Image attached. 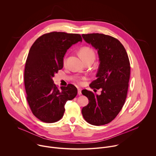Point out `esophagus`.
<instances>
[{"label":"esophagus","mask_w":156,"mask_h":156,"mask_svg":"<svg viewBox=\"0 0 156 156\" xmlns=\"http://www.w3.org/2000/svg\"><path fill=\"white\" fill-rule=\"evenodd\" d=\"M78 95H81V89L78 87Z\"/></svg>","instance_id":"34e87169"}]
</instances>
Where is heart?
Here are the masks:
<instances>
[{
  "label": "heart",
  "mask_w": 156,
  "mask_h": 156,
  "mask_svg": "<svg viewBox=\"0 0 156 156\" xmlns=\"http://www.w3.org/2000/svg\"><path fill=\"white\" fill-rule=\"evenodd\" d=\"M79 54L81 57V58L83 60L84 62L89 61V60H94L96 55L95 52L93 51V49L90 47L84 46L80 49L79 51ZM66 62H67V58L66 56H65L63 59V65H65L66 64ZM84 78H78L76 79V81L78 83H81V80H83Z\"/></svg>",
  "instance_id": "1"
}]
</instances>
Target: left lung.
I'll use <instances>...</instances> for the list:
<instances>
[{
  "label": "left lung",
  "mask_w": 156,
  "mask_h": 156,
  "mask_svg": "<svg viewBox=\"0 0 156 156\" xmlns=\"http://www.w3.org/2000/svg\"><path fill=\"white\" fill-rule=\"evenodd\" d=\"M84 41L98 50L100 64L97 79L90 86L101 89V95L84 90L88 104L82 108L85 120L99 126L112 122L122 110L127 96L130 63L126 51L116 38L99 33L82 34Z\"/></svg>",
  "instance_id": "1"
}]
</instances>
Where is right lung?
Here are the masks:
<instances>
[{
  "label": "right lung",
  "instance_id": "1",
  "mask_svg": "<svg viewBox=\"0 0 156 156\" xmlns=\"http://www.w3.org/2000/svg\"><path fill=\"white\" fill-rule=\"evenodd\" d=\"M79 41H82L80 34L54 31L39 37L30 48L24 72L27 99L33 115L42 122L60 120L66 101L77 95L74 85L59 89L52 78L63 68L66 51Z\"/></svg>",
  "mask_w": 156,
  "mask_h": 156
}]
</instances>
